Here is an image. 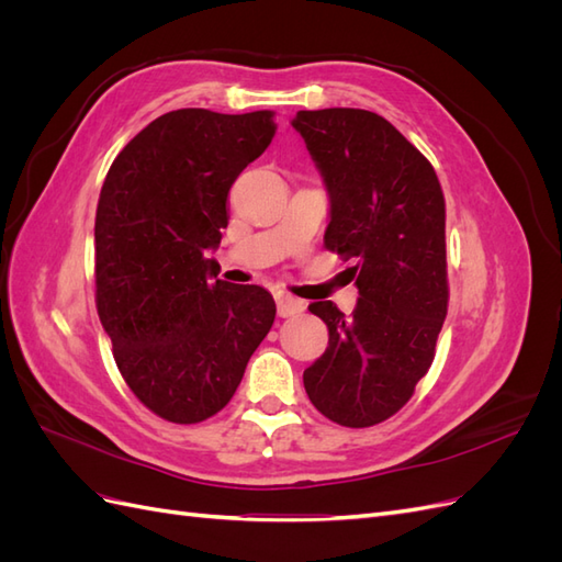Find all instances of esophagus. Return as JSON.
Segmentation results:
<instances>
[{"mask_svg":"<svg viewBox=\"0 0 562 562\" xmlns=\"http://www.w3.org/2000/svg\"><path fill=\"white\" fill-rule=\"evenodd\" d=\"M277 312H279V316H295V314H302L304 312V307H307V304H304L302 300H297V297H293L291 293H283V291H279L277 295Z\"/></svg>","mask_w":562,"mask_h":562,"instance_id":"1","label":"esophagus"}]
</instances>
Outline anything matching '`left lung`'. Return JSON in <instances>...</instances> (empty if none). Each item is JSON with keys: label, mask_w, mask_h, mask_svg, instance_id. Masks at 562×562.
<instances>
[{"label": "left lung", "mask_w": 562, "mask_h": 562, "mask_svg": "<svg viewBox=\"0 0 562 562\" xmlns=\"http://www.w3.org/2000/svg\"><path fill=\"white\" fill-rule=\"evenodd\" d=\"M291 124L328 192L323 244L353 262L359 288L351 316L328 300L310 304L326 321L328 349L304 370V389L328 419L372 427L411 401L448 314L443 190L375 112L302 110Z\"/></svg>", "instance_id": "left-lung-1"}]
</instances>
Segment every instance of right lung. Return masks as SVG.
<instances>
[{
  "instance_id": "add662e5",
  "label": "right lung",
  "mask_w": 562,
  "mask_h": 562,
  "mask_svg": "<svg viewBox=\"0 0 562 562\" xmlns=\"http://www.w3.org/2000/svg\"><path fill=\"white\" fill-rule=\"evenodd\" d=\"M277 133L274 112H166L119 151L95 211V304L126 384L196 424L229 403L277 304L213 274L227 194Z\"/></svg>"
}]
</instances>
